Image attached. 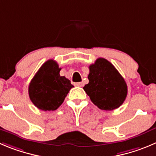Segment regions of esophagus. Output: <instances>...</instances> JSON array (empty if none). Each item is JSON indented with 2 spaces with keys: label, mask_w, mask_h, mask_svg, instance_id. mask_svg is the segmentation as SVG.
I'll list each match as a JSON object with an SVG mask.
<instances>
[{
  "label": "esophagus",
  "mask_w": 156,
  "mask_h": 156,
  "mask_svg": "<svg viewBox=\"0 0 156 156\" xmlns=\"http://www.w3.org/2000/svg\"><path fill=\"white\" fill-rule=\"evenodd\" d=\"M75 86H78V87H82L84 85V83L83 82H77L75 83Z\"/></svg>",
  "instance_id": "1"
}]
</instances>
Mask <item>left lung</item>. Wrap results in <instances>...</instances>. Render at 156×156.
Here are the masks:
<instances>
[{"mask_svg": "<svg viewBox=\"0 0 156 156\" xmlns=\"http://www.w3.org/2000/svg\"><path fill=\"white\" fill-rule=\"evenodd\" d=\"M88 78L89 82L83 89L98 108L111 111L124 102L127 96V85L111 62L105 58H98L89 66Z\"/></svg>", "mask_w": 156, "mask_h": 156, "instance_id": "8db88e82", "label": "left lung"}]
</instances>
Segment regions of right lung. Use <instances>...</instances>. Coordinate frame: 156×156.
Here are the masks:
<instances>
[{
	"mask_svg": "<svg viewBox=\"0 0 156 156\" xmlns=\"http://www.w3.org/2000/svg\"><path fill=\"white\" fill-rule=\"evenodd\" d=\"M61 69L58 63L51 59L42 65L30 81L29 97L40 110H56L74 87L68 78L61 76Z\"/></svg>",
	"mask_w": 156,
	"mask_h": 156,
	"instance_id": "add662e5",
	"label": "right lung"
}]
</instances>
